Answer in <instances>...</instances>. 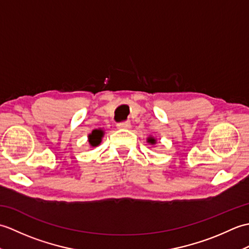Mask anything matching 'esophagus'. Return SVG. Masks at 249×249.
Wrapping results in <instances>:
<instances>
[{"label": "esophagus", "instance_id": "esophagus-1", "mask_svg": "<svg viewBox=\"0 0 249 249\" xmlns=\"http://www.w3.org/2000/svg\"><path fill=\"white\" fill-rule=\"evenodd\" d=\"M116 126H118V128L120 129H129L131 124L130 122H123V123H119Z\"/></svg>", "mask_w": 249, "mask_h": 249}]
</instances>
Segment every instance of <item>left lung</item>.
<instances>
[{
  "label": "left lung",
  "mask_w": 249,
  "mask_h": 249,
  "mask_svg": "<svg viewBox=\"0 0 249 249\" xmlns=\"http://www.w3.org/2000/svg\"><path fill=\"white\" fill-rule=\"evenodd\" d=\"M156 141H157V139L156 138H154V137L153 136H149L146 138V142L149 144H151V145H154V144H156Z\"/></svg>",
  "instance_id": "obj_1"
}]
</instances>
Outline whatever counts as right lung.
<instances>
[{"instance_id":"1","label":"right lung","mask_w":249,"mask_h":249,"mask_svg":"<svg viewBox=\"0 0 249 249\" xmlns=\"http://www.w3.org/2000/svg\"><path fill=\"white\" fill-rule=\"evenodd\" d=\"M105 135V130L103 128H97L92 130L91 134H89L88 136V141L89 144L91 147H96L100 143H102V140L104 138Z\"/></svg>"}]
</instances>
